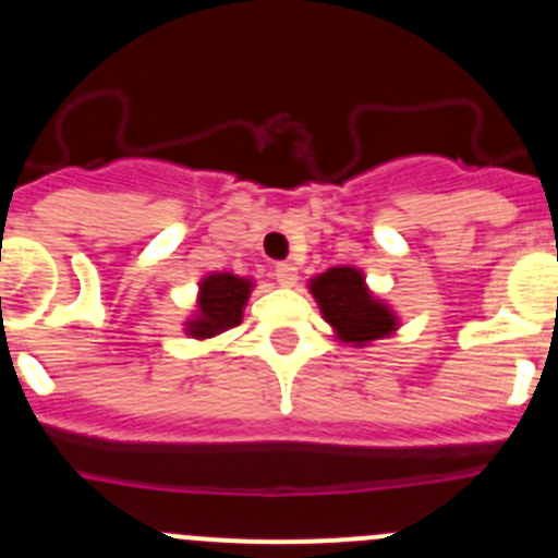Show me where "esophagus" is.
I'll use <instances>...</instances> for the list:
<instances>
[{"label":"esophagus","instance_id":"34e87169","mask_svg":"<svg viewBox=\"0 0 558 558\" xmlns=\"http://www.w3.org/2000/svg\"><path fill=\"white\" fill-rule=\"evenodd\" d=\"M275 280H278L280 286H294L296 283L294 264H278V267H275Z\"/></svg>","mask_w":558,"mask_h":558}]
</instances>
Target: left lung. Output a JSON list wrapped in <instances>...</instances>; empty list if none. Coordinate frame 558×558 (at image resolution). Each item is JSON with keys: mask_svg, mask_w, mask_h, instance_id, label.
Instances as JSON below:
<instances>
[{"mask_svg": "<svg viewBox=\"0 0 558 558\" xmlns=\"http://www.w3.org/2000/svg\"><path fill=\"white\" fill-rule=\"evenodd\" d=\"M311 291L324 318L345 343L365 345L398 327L392 311L371 296L360 269L332 267L329 272L313 278Z\"/></svg>", "mask_w": 558, "mask_h": 558, "instance_id": "1", "label": "left lung"}]
</instances>
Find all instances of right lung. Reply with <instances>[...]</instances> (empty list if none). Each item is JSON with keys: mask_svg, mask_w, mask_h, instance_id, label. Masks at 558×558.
Returning a JSON list of instances; mask_svg holds the SVG:
<instances>
[{"mask_svg": "<svg viewBox=\"0 0 558 558\" xmlns=\"http://www.w3.org/2000/svg\"><path fill=\"white\" fill-rule=\"evenodd\" d=\"M247 294H251V280L229 272L209 275L198 294V316L187 324V332L193 338H213L223 329L236 327L242 322Z\"/></svg>", "mask_w": 558, "mask_h": 558, "instance_id": "right-lung-1", "label": "right lung"}]
</instances>
